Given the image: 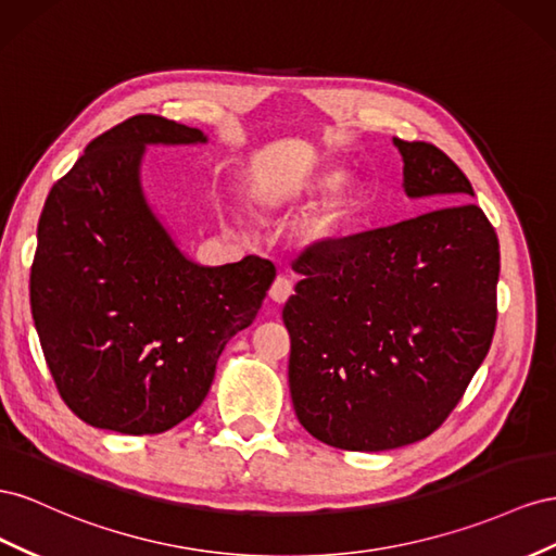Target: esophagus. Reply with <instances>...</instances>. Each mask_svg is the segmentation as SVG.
Returning <instances> with one entry per match:
<instances>
[{"label": "esophagus", "mask_w": 556, "mask_h": 556, "mask_svg": "<svg viewBox=\"0 0 556 556\" xmlns=\"http://www.w3.org/2000/svg\"><path fill=\"white\" fill-rule=\"evenodd\" d=\"M293 295V279L287 275H279L273 287H269V298L275 300V303H287V300Z\"/></svg>", "instance_id": "1"}]
</instances>
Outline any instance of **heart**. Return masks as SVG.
Returning a JSON list of instances; mask_svg holds the SVG:
<instances>
[{
  "mask_svg": "<svg viewBox=\"0 0 556 556\" xmlns=\"http://www.w3.org/2000/svg\"><path fill=\"white\" fill-rule=\"evenodd\" d=\"M332 184H338V177H336V174H332V177H326V179H324V186H332ZM352 193H354L352 188H342L340 193H338V198L332 200L328 214H326V216H324V220H321V228H324V230H326V228H330L332 224H336V220H338V218L349 210V204H352Z\"/></svg>",
  "mask_w": 556,
  "mask_h": 556,
  "instance_id": "obj_1",
  "label": "heart"
}]
</instances>
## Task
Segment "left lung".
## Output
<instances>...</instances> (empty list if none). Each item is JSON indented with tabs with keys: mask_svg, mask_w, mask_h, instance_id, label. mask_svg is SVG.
<instances>
[{
	"mask_svg": "<svg viewBox=\"0 0 556 556\" xmlns=\"http://www.w3.org/2000/svg\"><path fill=\"white\" fill-rule=\"evenodd\" d=\"M428 210L309 247L283 307L295 417L330 447L384 452L431 435L464 399L496 328L498 237L450 155L393 139Z\"/></svg>",
	"mask_w": 556,
	"mask_h": 556,
	"instance_id": "left-lung-1",
	"label": "left lung"
}]
</instances>
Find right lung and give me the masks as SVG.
<instances>
[{"label": "right lung", "mask_w": 556, "mask_h": 556, "mask_svg": "<svg viewBox=\"0 0 556 556\" xmlns=\"http://www.w3.org/2000/svg\"><path fill=\"white\" fill-rule=\"evenodd\" d=\"M198 141V128L132 116L94 137L46 198L31 316L62 401L94 428L147 435L193 415L275 281L258 256L188 261L151 212L139 181L147 144Z\"/></svg>", "instance_id": "right-lung-1"}]
</instances>
